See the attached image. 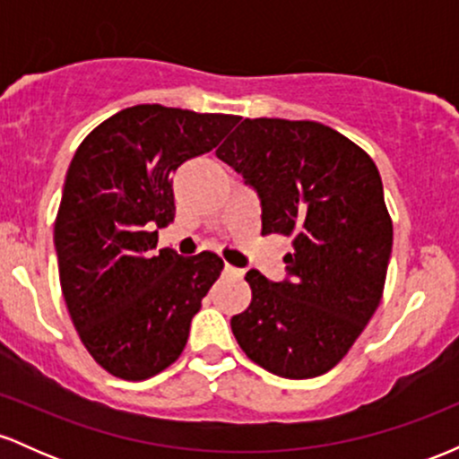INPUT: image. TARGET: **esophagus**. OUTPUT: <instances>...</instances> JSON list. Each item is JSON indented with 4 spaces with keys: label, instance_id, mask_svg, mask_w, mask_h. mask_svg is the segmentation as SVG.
Masks as SVG:
<instances>
[{
    "label": "esophagus",
    "instance_id": "esophagus-1",
    "mask_svg": "<svg viewBox=\"0 0 459 459\" xmlns=\"http://www.w3.org/2000/svg\"><path fill=\"white\" fill-rule=\"evenodd\" d=\"M224 272L229 273V276H233V278H241V276H244V270H239V267L230 265V263H226V265H224Z\"/></svg>",
    "mask_w": 459,
    "mask_h": 459
}]
</instances>
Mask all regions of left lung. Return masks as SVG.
Segmentation results:
<instances>
[{
  "label": "left lung",
  "mask_w": 459,
  "mask_h": 459,
  "mask_svg": "<svg viewBox=\"0 0 459 459\" xmlns=\"http://www.w3.org/2000/svg\"><path fill=\"white\" fill-rule=\"evenodd\" d=\"M215 155L259 192L261 233L293 237L289 281L246 273L252 299L230 319L237 343L273 376H324L380 307L393 247L380 172L315 120L244 118Z\"/></svg>",
  "instance_id": "8db88e82"
}]
</instances>
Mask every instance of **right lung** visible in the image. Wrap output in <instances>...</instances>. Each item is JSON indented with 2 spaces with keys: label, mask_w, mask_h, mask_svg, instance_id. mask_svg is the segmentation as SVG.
<instances>
[{
  "label": "right lung",
  "mask_w": 459,
  "mask_h": 459,
  "mask_svg": "<svg viewBox=\"0 0 459 459\" xmlns=\"http://www.w3.org/2000/svg\"><path fill=\"white\" fill-rule=\"evenodd\" d=\"M237 123L134 105L94 127L68 166L54 229L62 296L88 354L114 377L140 382L170 367L224 270L213 252H155V229L175 220L177 168L213 151Z\"/></svg>",
  "instance_id": "1"
}]
</instances>
